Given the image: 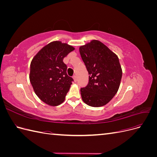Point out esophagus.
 Masks as SVG:
<instances>
[{
    "mask_svg": "<svg viewBox=\"0 0 157 157\" xmlns=\"http://www.w3.org/2000/svg\"><path fill=\"white\" fill-rule=\"evenodd\" d=\"M73 79H74V81L76 82H77V76L76 75H74L73 76Z\"/></svg>",
    "mask_w": 157,
    "mask_h": 157,
    "instance_id": "1",
    "label": "esophagus"
}]
</instances>
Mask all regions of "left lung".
<instances>
[{
  "instance_id": "left-lung-1",
  "label": "left lung",
  "mask_w": 157,
  "mask_h": 157,
  "mask_svg": "<svg viewBox=\"0 0 157 157\" xmlns=\"http://www.w3.org/2000/svg\"><path fill=\"white\" fill-rule=\"evenodd\" d=\"M79 52L90 75L88 85L80 88L82 100L91 107L105 105L120 86L122 71L118 56L97 40L81 46Z\"/></svg>"
}]
</instances>
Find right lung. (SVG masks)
<instances>
[{"mask_svg": "<svg viewBox=\"0 0 157 157\" xmlns=\"http://www.w3.org/2000/svg\"><path fill=\"white\" fill-rule=\"evenodd\" d=\"M75 50L72 46L54 41L44 46L33 58L29 80L36 96L45 103H62L73 79L67 74L63 58Z\"/></svg>", "mask_w": 157, "mask_h": 157, "instance_id": "right-lung-1", "label": "right lung"}]
</instances>
